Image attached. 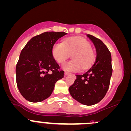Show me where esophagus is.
<instances>
[{"label":"esophagus","instance_id":"1","mask_svg":"<svg viewBox=\"0 0 131 131\" xmlns=\"http://www.w3.org/2000/svg\"><path fill=\"white\" fill-rule=\"evenodd\" d=\"M70 74V73L67 72V71H65V72H64V75H65V76L68 75V74Z\"/></svg>","mask_w":131,"mask_h":131}]
</instances>
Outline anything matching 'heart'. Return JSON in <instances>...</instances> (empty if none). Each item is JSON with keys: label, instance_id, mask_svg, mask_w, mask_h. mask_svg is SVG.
Segmentation results:
<instances>
[{"label": "heart", "instance_id": "b5f03b06", "mask_svg": "<svg viewBox=\"0 0 131 131\" xmlns=\"http://www.w3.org/2000/svg\"><path fill=\"white\" fill-rule=\"evenodd\" d=\"M52 54L55 61L63 64L72 54L73 60L63 65L67 71L78 72L89 68L95 60V53L91 45L81 37L67 38L63 43H56L52 48Z\"/></svg>", "mask_w": 131, "mask_h": 131}]
</instances>
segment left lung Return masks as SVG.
I'll list each match as a JSON object with an SVG mask.
<instances>
[{"label":"left lung","instance_id":"left-lung-1","mask_svg":"<svg viewBox=\"0 0 131 131\" xmlns=\"http://www.w3.org/2000/svg\"><path fill=\"white\" fill-rule=\"evenodd\" d=\"M96 50V58L90 68L84 74L76 75L77 79L69 88L70 94L79 103L91 106L105 96L110 87L113 73L111 54L100 39L88 34Z\"/></svg>","mask_w":131,"mask_h":131}]
</instances>
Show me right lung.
<instances>
[{"instance_id":"1","label":"right lung","mask_w":131,"mask_h":131,"mask_svg":"<svg viewBox=\"0 0 131 131\" xmlns=\"http://www.w3.org/2000/svg\"><path fill=\"white\" fill-rule=\"evenodd\" d=\"M65 32L46 31L34 37L21 50L16 65V81L20 94L28 101H42L52 93L63 78L52 54L54 44Z\"/></svg>"}]
</instances>
